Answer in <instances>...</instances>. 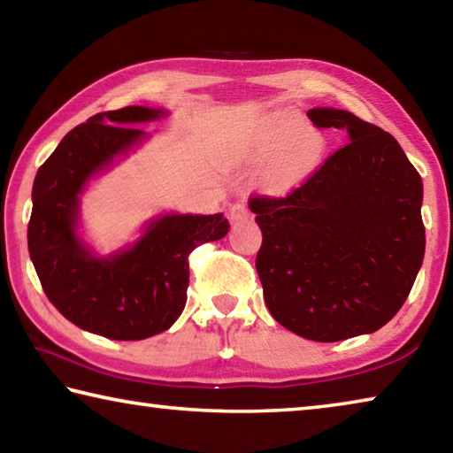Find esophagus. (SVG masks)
<instances>
[{
	"label": "esophagus",
	"instance_id": "esophagus-1",
	"mask_svg": "<svg viewBox=\"0 0 453 453\" xmlns=\"http://www.w3.org/2000/svg\"><path fill=\"white\" fill-rule=\"evenodd\" d=\"M229 216H232V221H243L250 218V210L245 208V203H235L229 210Z\"/></svg>",
	"mask_w": 453,
	"mask_h": 453
}]
</instances>
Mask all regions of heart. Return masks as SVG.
<instances>
[{
    "label": "heart",
    "instance_id": "heart-1",
    "mask_svg": "<svg viewBox=\"0 0 453 453\" xmlns=\"http://www.w3.org/2000/svg\"><path fill=\"white\" fill-rule=\"evenodd\" d=\"M326 142L316 129L291 111L265 116L242 145L245 164H265L262 180L272 191H289L308 180L321 162Z\"/></svg>",
    "mask_w": 453,
    "mask_h": 453
}]
</instances>
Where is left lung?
<instances>
[{
    "label": "left lung",
    "instance_id": "left-lung-1",
    "mask_svg": "<svg viewBox=\"0 0 453 453\" xmlns=\"http://www.w3.org/2000/svg\"><path fill=\"white\" fill-rule=\"evenodd\" d=\"M346 145L288 197H254L262 229L256 270L273 319L313 342L378 332L424 262L421 183L392 134L354 113L313 107Z\"/></svg>",
    "mask_w": 453,
    "mask_h": 453
}]
</instances>
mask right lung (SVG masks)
I'll list each match as a JSON object with an SVG mask.
<instances>
[{
  "mask_svg": "<svg viewBox=\"0 0 453 453\" xmlns=\"http://www.w3.org/2000/svg\"><path fill=\"white\" fill-rule=\"evenodd\" d=\"M127 105L73 127L34 180L27 248L37 278L61 316L89 334L135 342L170 329L188 300V256L221 240L224 213H157L132 243L99 254L81 235V197L91 181L148 140L137 126L167 116Z\"/></svg>",
  "mask_w": 453,
  "mask_h": 453,
  "instance_id": "right-lung-1",
  "label": "right lung"
}]
</instances>
